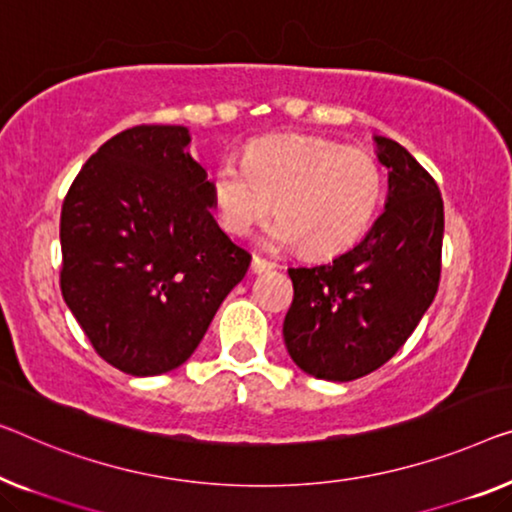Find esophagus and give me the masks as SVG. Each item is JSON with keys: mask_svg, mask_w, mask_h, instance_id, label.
Returning a JSON list of instances; mask_svg holds the SVG:
<instances>
[{"mask_svg": "<svg viewBox=\"0 0 512 512\" xmlns=\"http://www.w3.org/2000/svg\"><path fill=\"white\" fill-rule=\"evenodd\" d=\"M273 266H276V264L269 262V259L259 257V255H255V257H253V262H250V269H253V273H264V271H271Z\"/></svg>", "mask_w": 512, "mask_h": 512, "instance_id": "obj_1", "label": "esophagus"}]
</instances>
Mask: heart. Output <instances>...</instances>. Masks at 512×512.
Instances as JSON below:
<instances>
[{
  "label": "heart",
  "mask_w": 512,
  "mask_h": 512,
  "mask_svg": "<svg viewBox=\"0 0 512 512\" xmlns=\"http://www.w3.org/2000/svg\"><path fill=\"white\" fill-rule=\"evenodd\" d=\"M381 195L384 170L372 151L315 135L262 137L243 163L220 160L211 177L213 209L227 232L248 234L276 200L266 246H299L308 257L352 248L368 232Z\"/></svg>",
  "instance_id": "b5f03b06"
}]
</instances>
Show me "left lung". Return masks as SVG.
<instances>
[{"instance_id": "8db88e82", "label": "left lung", "mask_w": 512, "mask_h": 512, "mask_svg": "<svg viewBox=\"0 0 512 512\" xmlns=\"http://www.w3.org/2000/svg\"><path fill=\"white\" fill-rule=\"evenodd\" d=\"M388 167L386 209L361 243L329 264L287 269L294 285L282 338L303 372L326 381L370 375L407 342L441 276L444 200L407 149L375 137Z\"/></svg>"}]
</instances>
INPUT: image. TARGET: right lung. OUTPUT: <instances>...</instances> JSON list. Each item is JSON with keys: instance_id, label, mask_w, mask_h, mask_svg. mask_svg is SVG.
<instances>
[{"instance_id": "add662e5", "label": "right lung", "mask_w": 512, "mask_h": 512, "mask_svg": "<svg viewBox=\"0 0 512 512\" xmlns=\"http://www.w3.org/2000/svg\"><path fill=\"white\" fill-rule=\"evenodd\" d=\"M186 126H133L91 156L61 207V294L96 354L133 377L179 368L250 266L211 216Z\"/></svg>"}]
</instances>
